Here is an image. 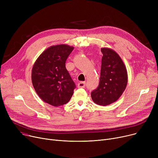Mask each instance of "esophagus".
Segmentation results:
<instances>
[{"label":"esophagus","mask_w":158,"mask_h":158,"mask_svg":"<svg viewBox=\"0 0 158 158\" xmlns=\"http://www.w3.org/2000/svg\"><path fill=\"white\" fill-rule=\"evenodd\" d=\"M86 85V82H80L77 84L78 88H85Z\"/></svg>","instance_id":"1"}]
</instances>
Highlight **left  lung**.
<instances>
[{
    "label": "left lung",
    "instance_id": "1",
    "mask_svg": "<svg viewBox=\"0 0 158 158\" xmlns=\"http://www.w3.org/2000/svg\"><path fill=\"white\" fill-rule=\"evenodd\" d=\"M101 77L97 88L91 93L93 101L105 106L117 101L126 89L127 72L120 56L114 50L102 47Z\"/></svg>",
    "mask_w": 158,
    "mask_h": 158
}]
</instances>
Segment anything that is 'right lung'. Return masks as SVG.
Wrapping results in <instances>:
<instances>
[{
  "label": "right lung",
  "mask_w": 158,
  "mask_h": 158,
  "mask_svg": "<svg viewBox=\"0 0 158 158\" xmlns=\"http://www.w3.org/2000/svg\"><path fill=\"white\" fill-rule=\"evenodd\" d=\"M73 47L66 44L52 45L41 53L31 72L32 83L45 102L60 106L69 102L76 85L65 67Z\"/></svg>",
  "instance_id": "obj_1"
}]
</instances>
